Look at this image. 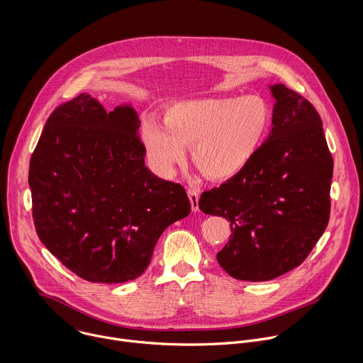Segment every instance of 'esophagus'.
Returning a JSON list of instances; mask_svg holds the SVG:
<instances>
[{"mask_svg": "<svg viewBox=\"0 0 363 363\" xmlns=\"http://www.w3.org/2000/svg\"><path fill=\"white\" fill-rule=\"evenodd\" d=\"M188 196H189V201H191V208L194 213L199 211V205H198V201H199V194L198 191L195 189H188Z\"/></svg>", "mask_w": 363, "mask_h": 363, "instance_id": "1", "label": "esophagus"}]
</instances>
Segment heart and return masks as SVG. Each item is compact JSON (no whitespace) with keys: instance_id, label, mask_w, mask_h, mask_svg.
<instances>
[{"instance_id":"heart-1","label":"heart","mask_w":363,"mask_h":363,"mask_svg":"<svg viewBox=\"0 0 363 363\" xmlns=\"http://www.w3.org/2000/svg\"><path fill=\"white\" fill-rule=\"evenodd\" d=\"M270 121V108L258 96L191 99L167 109L165 125L153 118L146 121L142 140L160 174L172 177L191 147L194 165L210 181L224 182L254 160Z\"/></svg>"}]
</instances>
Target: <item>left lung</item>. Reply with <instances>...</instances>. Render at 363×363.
Wrapping results in <instances>:
<instances>
[{
    "mask_svg": "<svg viewBox=\"0 0 363 363\" xmlns=\"http://www.w3.org/2000/svg\"><path fill=\"white\" fill-rule=\"evenodd\" d=\"M269 89L274 106L267 139L241 174L198 202L202 213L230 220L231 235L217 260L245 281L273 280L300 266L330 213L333 160L322 119L284 84Z\"/></svg>",
    "mask_w": 363,
    "mask_h": 363,
    "instance_id": "left-lung-1",
    "label": "left lung"
}]
</instances>
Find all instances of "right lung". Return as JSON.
<instances>
[{"instance_id": "right-lung-1", "label": "right lung", "mask_w": 363, "mask_h": 363, "mask_svg": "<svg viewBox=\"0 0 363 363\" xmlns=\"http://www.w3.org/2000/svg\"><path fill=\"white\" fill-rule=\"evenodd\" d=\"M130 103L106 112L82 93L50 115L30 161L38 238L93 283L138 279L162 233L191 213L179 184L145 165Z\"/></svg>"}]
</instances>
